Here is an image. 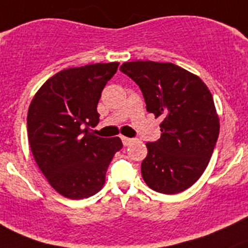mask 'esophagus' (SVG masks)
I'll list each match as a JSON object with an SVG mask.
<instances>
[{
  "label": "esophagus",
  "instance_id": "esophagus-1",
  "mask_svg": "<svg viewBox=\"0 0 248 248\" xmlns=\"http://www.w3.org/2000/svg\"><path fill=\"white\" fill-rule=\"evenodd\" d=\"M121 140H122V142H124V146H128V145L131 144L132 141H133V139H132V138H127V137H121Z\"/></svg>",
  "mask_w": 248,
  "mask_h": 248
}]
</instances>
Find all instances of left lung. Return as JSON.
Segmentation results:
<instances>
[{"instance_id":"1","label":"left lung","mask_w":248,"mask_h":248,"mask_svg":"<svg viewBox=\"0 0 248 248\" xmlns=\"http://www.w3.org/2000/svg\"><path fill=\"white\" fill-rule=\"evenodd\" d=\"M120 71L137 82L146 110L161 117V138L147 142L145 184L163 194L189 188L206 169L219 133L214 98L196 74L169 62H124Z\"/></svg>"}]
</instances>
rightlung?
<instances>
[{"label": "right lung", "instance_id": "obj_1", "mask_svg": "<svg viewBox=\"0 0 248 248\" xmlns=\"http://www.w3.org/2000/svg\"><path fill=\"white\" fill-rule=\"evenodd\" d=\"M119 62L86 64L59 72L41 86L27 112L32 155L50 186L69 199L103 188L109 163L122 149L119 137L91 131L99 121L101 93Z\"/></svg>", "mask_w": 248, "mask_h": 248}]
</instances>
